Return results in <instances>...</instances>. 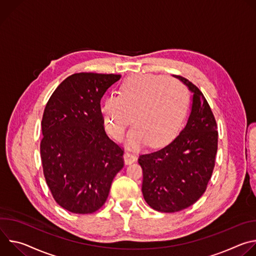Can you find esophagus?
<instances>
[{"instance_id": "esophagus-1", "label": "esophagus", "mask_w": 256, "mask_h": 256, "mask_svg": "<svg viewBox=\"0 0 256 256\" xmlns=\"http://www.w3.org/2000/svg\"><path fill=\"white\" fill-rule=\"evenodd\" d=\"M124 163L128 165V164H132L134 163L136 160V156L134 154V153H130V152H126L124 154Z\"/></svg>"}]
</instances>
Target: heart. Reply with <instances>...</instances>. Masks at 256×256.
<instances>
[{
    "mask_svg": "<svg viewBox=\"0 0 256 256\" xmlns=\"http://www.w3.org/2000/svg\"><path fill=\"white\" fill-rule=\"evenodd\" d=\"M190 106L186 88L164 77L136 74L120 87V96L107 95L100 112L105 128L116 140H122L132 122L134 126L126 144L138 148L146 142L159 147L179 130Z\"/></svg>",
    "mask_w": 256,
    "mask_h": 256,
    "instance_id": "1",
    "label": "heart"
}]
</instances>
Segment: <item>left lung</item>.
Returning a JSON list of instances; mask_svg holds the SVG:
<instances>
[{
    "mask_svg": "<svg viewBox=\"0 0 256 256\" xmlns=\"http://www.w3.org/2000/svg\"><path fill=\"white\" fill-rule=\"evenodd\" d=\"M173 77L192 93L186 126L164 148L138 158L144 198L163 212L184 210L204 194L218 150L216 124L204 94L188 79Z\"/></svg>",
    "mask_w": 256,
    "mask_h": 256,
    "instance_id": "left-lung-1",
    "label": "left lung"
}]
</instances>
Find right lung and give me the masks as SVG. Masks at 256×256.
Here are the masks:
<instances>
[{"instance_id": "right-lung-1", "label": "right lung", "mask_w": 256, "mask_h": 256, "mask_svg": "<svg viewBox=\"0 0 256 256\" xmlns=\"http://www.w3.org/2000/svg\"><path fill=\"white\" fill-rule=\"evenodd\" d=\"M120 75L78 72L50 96L42 122L44 174L54 200L74 214H92L107 200L124 167V151L104 130L100 101Z\"/></svg>"}]
</instances>
